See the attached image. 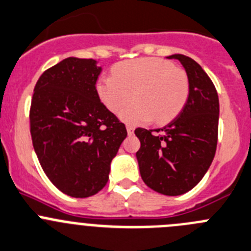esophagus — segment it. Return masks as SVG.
<instances>
[{
  "instance_id": "1",
  "label": "esophagus",
  "mask_w": 251,
  "mask_h": 251,
  "mask_svg": "<svg viewBox=\"0 0 251 251\" xmlns=\"http://www.w3.org/2000/svg\"><path fill=\"white\" fill-rule=\"evenodd\" d=\"M127 132H128V134L132 135L133 133H134V127H133V126H130V124H127Z\"/></svg>"
}]
</instances>
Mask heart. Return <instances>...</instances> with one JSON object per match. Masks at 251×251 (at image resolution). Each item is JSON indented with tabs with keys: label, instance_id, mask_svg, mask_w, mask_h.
Returning <instances> with one entry per match:
<instances>
[{
	"label": "heart",
	"instance_id": "obj_1",
	"mask_svg": "<svg viewBox=\"0 0 251 251\" xmlns=\"http://www.w3.org/2000/svg\"><path fill=\"white\" fill-rule=\"evenodd\" d=\"M102 103L132 124H163L175 118L186 104L190 83L186 73L160 58L122 61L112 69V76H102L96 85Z\"/></svg>",
	"mask_w": 251,
	"mask_h": 251
}]
</instances>
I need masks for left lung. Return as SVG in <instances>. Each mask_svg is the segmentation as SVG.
Instances as JSON below:
<instances>
[{
  "label": "left lung",
  "instance_id": "left-lung-1",
  "mask_svg": "<svg viewBox=\"0 0 251 251\" xmlns=\"http://www.w3.org/2000/svg\"><path fill=\"white\" fill-rule=\"evenodd\" d=\"M169 59H177L185 68L187 102L165 127L137 128L134 133L140 140L137 159L145 185L163 195L178 196L192 190L212 164L218 142L219 100L200 64L182 54Z\"/></svg>",
  "mask_w": 251,
  "mask_h": 251
}]
</instances>
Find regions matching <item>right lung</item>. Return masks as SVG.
Here are the masks:
<instances>
[{
  "instance_id": "right-lung-1",
  "label": "right lung",
  "mask_w": 251,
  "mask_h": 251,
  "mask_svg": "<svg viewBox=\"0 0 251 251\" xmlns=\"http://www.w3.org/2000/svg\"><path fill=\"white\" fill-rule=\"evenodd\" d=\"M101 68L92 59L66 58L40 75L29 109L33 147L52 185L85 199L108 181L109 165L127 129L100 100Z\"/></svg>"
}]
</instances>
